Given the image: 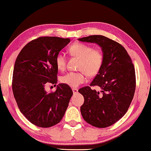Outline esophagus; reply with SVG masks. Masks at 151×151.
Wrapping results in <instances>:
<instances>
[{
	"label": "esophagus",
	"instance_id": "34e87169",
	"mask_svg": "<svg viewBox=\"0 0 151 151\" xmlns=\"http://www.w3.org/2000/svg\"><path fill=\"white\" fill-rule=\"evenodd\" d=\"M73 92L74 94H75V93H78V88H73Z\"/></svg>",
	"mask_w": 151,
	"mask_h": 151
}]
</instances>
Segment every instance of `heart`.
<instances>
[{"mask_svg":"<svg viewBox=\"0 0 151 151\" xmlns=\"http://www.w3.org/2000/svg\"><path fill=\"white\" fill-rule=\"evenodd\" d=\"M72 56L80 58L78 65V72H69L62 76V83L76 87L85 81V75L92 77L97 75L101 70L104 62V55L101 50L93 49L91 45L75 43L68 48ZM56 67L60 70H64L66 65V57L64 54L59 53L55 58Z\"/></svg>","mask_w":151,"mask_h":151,"instance_id":"1","label":"heart"}]
</instances>
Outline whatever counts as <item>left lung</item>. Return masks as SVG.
Returning <instances> with one entry per match:
<instances>
[{
  "instance_id": "obj_1",
  "label": "left lung",
  "mask_w": 151,
  "mask_h": 151,
  "mask_svg": "<svg viewBox=\"0 0 151 151\" xmlns=\"http://www.w3.org/2000/svg\"><path fill=\"white\" fill-rule=\"evenodd\" d=\"M78 40L96 43L104 55L102 68L90 87L78 90L84 97L81 114L95 127H108L122 118L132 101L136 89L134 66L126 49L108 37L94 35ZM94 86L102 88L101 93L90 88Z\"/></svg>"
}]
</instances>
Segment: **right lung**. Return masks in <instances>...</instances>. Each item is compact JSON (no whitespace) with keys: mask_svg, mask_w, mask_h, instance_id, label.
Segmentation results:
<instances>
[{"mask_svg":"<svg viewBox=\"0 0 151 151\" xmlns=\"http://www.w3.org/2000/svg\"><path fill=\"white\" fill-rule=\"evenodd\" d=\"M68 38L43 36L26 44L17 57L12 88L21 113L31 123L50 128L63 119L73 94L68 85L59 84L54 92L45 87L56 86L58 68L55 58L70 42Z\"/></svg>","mask_w":151,"mask_h":151,"instance_id":"1","label":"right lung"}]
</instances>
